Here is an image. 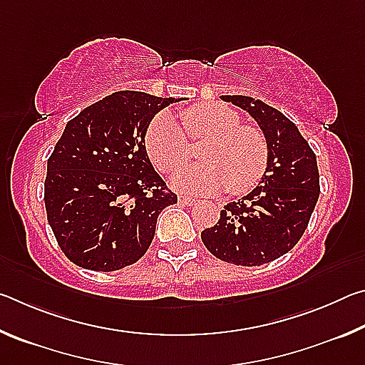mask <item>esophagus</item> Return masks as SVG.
<instances>
[{
  "label": "esophagus",
  "mask_w": 365,
  "mask_h": 365,
  "mask_svg": "<svg viewBox=\"0 0 365 365\" xmlns=\"http://www.w3.org/2000/svg\"><path fill=\"white\" fill-rule=\"evenodd\" d=\"M178 202L183 206H195L196 205V200H191V197H187V196H178Z\"/></svg>",
  "instance_id": "esophagus-1"
}]
</instances>
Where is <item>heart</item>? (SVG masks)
I'll return each instance as SVG.
<instances>
[{
  "label": "heart",
  "mask_w": 365,
  "mask_h": 365,
  "mask_svg": "<svg viewBox=\"0 0 365 365\" xmlns=\"http://www.w3.org/2000/svg\"><path fill=\"white\" fill-rule=\"evenodd\" d=\"M185 133L169 113L148 125L145 148L151 163L164 174L174 172L188 154L190 140H205L197 158L205 163L180 169L174 185L183 193L209 195L227 187L232 195L248 193L262 180L269 148L261 130L242 125L240 115L217 103H201L180 113Z\"/></svg>",
  "instance_id": "heart-1"
}]
</instances>
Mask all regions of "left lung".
Instances as JSON below:
<instances>
[{
  "label": "left lung",
  "instance_id": "left-lung-1",
  "mask_svg": "<svg viewBox=\"0 0 365 365\" xmlns=\"http://www.w3.org/2000/svg\"><path fill=\"white\" fill-rule=\"evenodd\" d=\"M220 98L259 123L269 164L259 187L224 206L217 224L202 230L201 240L220 261L262 265L287 255L306 232L320 193L317 159L298 127L280 110L250 96Z\"/></svg>",
  "mask_w": 365,
  "mask_h": 365
}]
</instances>
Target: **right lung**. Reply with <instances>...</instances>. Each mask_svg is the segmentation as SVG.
I'll return each instance as SVG.
<instances>
[{"label": "right lung", "instance_id": "add662e5", "mask_svg": "<svg viewBox=\"0 0 365 365\" xmlns=\"http://www.w3.org/2000/svg\"><path fill=\"white\" fill-rule=\"evenodd\" d=\"M175 98L115 91L67 122L48 159L45 206L59 248L78 267L113 272L150 248L177 195L154 170L148 125Z\"/></svg>", "mask_w": 365, "mask_h": 365}]
</instances>
